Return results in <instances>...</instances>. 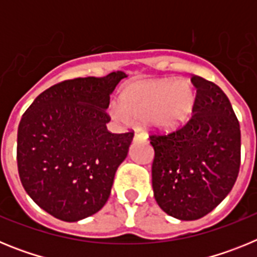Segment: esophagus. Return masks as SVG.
Instances as JSON below:
<instances>
[{"instance_id":"esophagus-1","label":"esophagus","mask_w":257,"mask_h":257,"mask_svg":"<svg viewBox=\"0 0 257 257\" xmlns=\"http://www.w3.org/2000/svg\"><path fill=\"white\" fill-rule=\"evenodd\" d=\"M134 139L135 140H142V142H145V140L148 139V135L144 133H142V131H136L135 133V136H134Z\"/></svg>"}]
</instances>
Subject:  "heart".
Returning a JSON list of instances; mask_svg holds the SVG:
<instances>
[{
  "mask_svg": "<svg viewBox=\"0 0 257 257\" xmlns=\"http://www.w3.org/2000/svg\"><path fill=\"white\" fill-rule=\"evenodd\" d=\"M196 105V92L187 81L154 79L127 86L121 107L112 109L117 119H148L160 130H176L189 121Z\"/></svg>",
  "mask_w": 257,
  "mask_h": 257,
  "instance_id": "1",
  "label": "heart"
}]
</instances>
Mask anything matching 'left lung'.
<instances>
[{"label": "left lung", "instance_id": "8db88e82", "mask_svg": "<svg viewBox=\"0 0 257 257\" xmlns=\"http://www.w3.org/2000/svg\"><path fill=\"white\" fill-rule=\"evenodd\" d=\"M196 105L189 121L151 133L152 185L167 215L197 220L225 198L240 166L239 122L228 96L211 81L192 74Z\"/></svg>", "mask_w": 257, "mask_h": 257}]
</instances>
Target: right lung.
Returning <instances> with one entry per match:
<instances>
[{
    "label": "right lung",
    "mask_w": 257,
    "mask_h": 257,
    "mask_svg": "<svg viewBox=\"0 0 257 257\" xmlns=\"http://www.w3.org/2000/svg\"><path fill=\"white\" fill-rule=\"evenodd\" d=\"M126 74L67 79L29 105L18 127L17 161L23 187L42 210L78 221L101 210L134 131L112 134L105 109Z\"/></svg>",
    "instance_id": "add662e5"
}]
</instances>
